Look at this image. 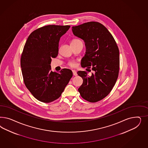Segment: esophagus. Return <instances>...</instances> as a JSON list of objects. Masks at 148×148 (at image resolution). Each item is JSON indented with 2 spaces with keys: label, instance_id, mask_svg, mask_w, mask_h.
Instances as JSON below:
<instances>
[{
  "label": "esophagus",
  "instance_id": "obj_1",
  "mask_svg": "<svg viewBox=\"0 0 148 148\" xmlns=\"http://www.w3.org/2000/svg\"><path fill=\"white\" fill-rule=\"evenodd\" d=\"M72 72H73V75H74V76H76V75H77V73H76V71H75V70H73V71H72Z\"/></svg>",
  "mask_w": 148,
  "mask_h": 148
}]
</instances>
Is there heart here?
Here are the masks:
<instances>
[{
    "label": "heart",
    "instance_id": "heart-1",
    "mask_svg": "<svg viewBox=\"0 0 148 148\" xmlns=\"http://www.w3.org/2000/svg\"><path fill=\"white\" fill-rule=\"evenodd\" d=\"M79 41H81V40H77V39H74V40H72L71 43H75V42H79ZM69 65L71 67H74L75 66V62L74 61H71V62H69Z\"/></svg>",
    "mask_w": 148,
    "mask_h": 148
}]
</instances>
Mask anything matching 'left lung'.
<instances>
[{
    "label": "left lung",
    "instance_id": "left-lung-1",
    "mask_svg": "<svg viewBox=\"0 0 148 148\" xmlns=\"http://www.w3.org/2000/svg\"><path fill=\"white\" fill-rule=\"evenodd\" d=\"M72 32L85 43L81 67L91 68L94 71L90 76L87 72H77L83 79L78 90L86 100L97 102L110 93L116 82L119 70L118 46L107 28L100 23L90 22L73 27Z\"/></svg>",
    "mask_w": 148,
    "mask_h": 148
}]
</instances>
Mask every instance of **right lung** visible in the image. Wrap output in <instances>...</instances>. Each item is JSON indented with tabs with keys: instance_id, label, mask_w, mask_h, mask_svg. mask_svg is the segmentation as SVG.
<instances>
[{
	"instance_id": "1",
	"label": "right lung",
	"mask_w": 148,
	"mask_h": 148,
	"mask_svg": "<svg viewBox=\"0 0 148 148\" xmlns=\"http://www.w3.org/2000/svg\"><path fill=\"white\" fill-rule=\"evenodd\" d=\"M70 25H49L34 31L28 37L21 58L24 84L33 96L48 103L58 99L73 76L69 69L51 71V58L58 53L60 39Z\"/></svg>"
}]
</instances>
